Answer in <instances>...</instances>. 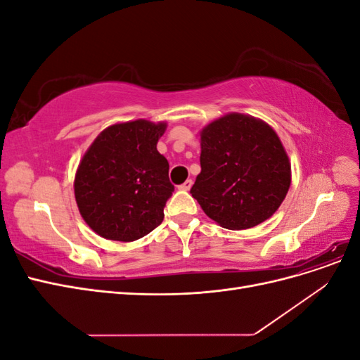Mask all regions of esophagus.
Listing matches in <instances>:
<instances>
[{
  "mask_svg": "<svg viewBox=\"0 0 360 360\" xmlns=\"http://www.w3.org/2000/svg\"><path fill=\"white\" fill-rule=\"evenodd\" d=\"M192 188V180H186L184 181L183 184H180L179 186V189H181V191H189Z\"/></svg>",
  "mask_w": 360,
  "mask_h": 360,
  "instance_id": "1",
  "label": "esophagus"
}]
</instances>
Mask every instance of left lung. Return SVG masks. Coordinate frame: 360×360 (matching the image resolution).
<instances>
[{
	"mask_svg": "<svg viewBox=\"0 0 360 360\" xmlns=\"http://www.w3.org/2000/svg\"><path fill=\"white\" fill-rule=\"evenodd\" d=\"M201 172L191 189L204 213L226 230H246L279 209L291 163L266 122L230 112L202 127Z\"/></svg>",
	"mask_w": 360,
	"mask_h": 360,
	"instance_id": "1",
	"label": "left lung"
}]
</instances>
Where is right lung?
Returning a JSON list of instances; mask_svg holds the SVG:
<instances>
[{
	"mask_svg": "<svg viewBox=\"0 0 360 360\" xmlns=\"http://www.w3.org/2000/svg\"><path fill=\"white\" fill-rule=\"evenodd\" d=\"M167 123H117L97 135L75 174V200L85 224L108 240L134 242L163 221L174 192L169 163L158 151Z\"/></svg>",
	"mask_w": 360,
	"mask_h": 360,
	"instance_id": "obj_1",
	"label": "right lung"
}]
</instances>
